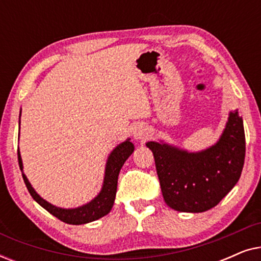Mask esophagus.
I'll return each mask as SVG.
<instances>
[{
	"label": "esophagus",
	"instance_id": "obj_1",
	"mask_svg": "<svg viewBox=\"0 0 261 261\" xmlns=\"http://www.w3.org/2000/svg\"><path fill=\"white\" fill-rule=\"evenodd\" d=\"M134 137L135 139H140V140H144L148 137V130L147 128H145L144 126H138L135 127L134 129Z\"/></svg>",
	"mask_w": 261,
	"mask_h": 261
}]
</instances>
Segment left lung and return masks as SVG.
<instances>
[{
	"instance_id": "1",
	"label": "left lung",
	"mask_w": 261,
	"mask_h": 261,
	"mask_svg": "<svg viewBox=\"0 0 261 261\" xmlns=\"http://www.w3.org/2000/svg\"><path fill=\"white\" fill-rule=\"evenodd\" d=\"M166 204L177 212L203 213L219 204L238 183L245 163L242 117L229 114L222 137L212 147L189 153L149 141Z\"/></svg>"
}]
</instances>
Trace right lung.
<instances>
[{
	"instance_id": "add662e5",
	"label": "right lung",
	"mask_w": 261,
	"mask_h": 261,
	"mask_svg": "<svg viewBox=\"0 0 261 261\" xmlns=\"http://www.w3.org/2000/svg\"><path fill=\"white\" fill-rule=\"evenodd\" d=\"M134 151V145L132 144L129 140L122 142L114 151L110 153L108 162L106 165V174H105V181H103L102 190L99 192L96 198L89 202L88 204L76 209H62L58 206L52 205L51 203L46 202L42 199L32 185L28 181L27 177L24 176L22 172V160H21V155L19 149H17V159H19V166L21 172H22V178L24 184L30 191L32 197L40 204L42 208L47 210L49 214L56 216L63 222L69 224H84L91 221H96L101 219L105 215H107L113 208L114 201H115L116 189H117V177H119L120 170L124 162L128 159L132 153Z\"/></svg>"
}]
</instances>
